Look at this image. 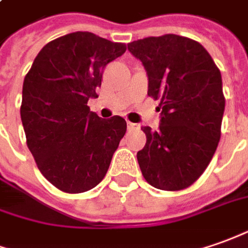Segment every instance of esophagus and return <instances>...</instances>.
Listing matches in <instances>:
<instances>
[{"instance_id": "esophagus-1", "label": "esophagus", "mask_w": 248, "mask_h": 248, "mask_svg": "<svg viewBox=\"0 0 248 248\" xmlns=\"http://www.w3.org/2000/svg\"><path fill=\"white\" fill-rule=\"evenodd\" d=\"M127 129L129 130H140V124H133V122H127Z\"/></svg>"}]
</instances>
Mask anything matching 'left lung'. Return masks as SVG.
<instances>
[{
  "label": "left lung",
  "instance_id": "obj_1",
  "mask_svg": "<svg viewBox=\"0 0 248 248\" xmlns=\"http://www.w3.org/2000/svg\"><path fill=\"white\" fill-rule=\"evenodd\" d=\"M148 73V95L160 100L161 124L146 136L137 160L160 190L191 186L209 166L221 137L225 97L221 73L201 43L167 33L127 45Z\"/></svg>",
  "mask_w": 248,
  "mask_h": 248
}]
</instances>
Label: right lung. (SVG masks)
Returning a JSON list of instances; mask_svg holds the SVG:
<instances>
[{
    "label": "right lung",
    "mask_w": 248,
    "mask_h": 248,
    "mask_svg": "<svg viewBox=\"0 0 248 248\" xmlns=\"http://www.w3.org/2000/svg\"><path fill=\"white\" fill-rule=\"evenodd\" d=\"M124 51V43L72 32L48 42L25 76L20 115L27 146L42 175L63 193L97 186L126 133L124 118L102 119L87 106L97 97L106 65Z\"/></svg>",
    "instance_id": "add662e5"
}]
</instances>
